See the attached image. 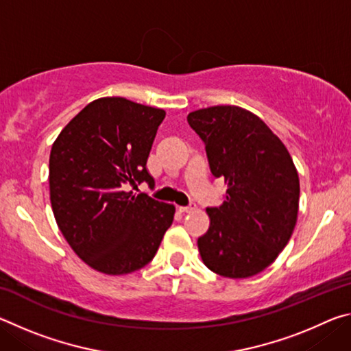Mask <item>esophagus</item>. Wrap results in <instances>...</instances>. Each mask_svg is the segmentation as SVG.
Segmentation results:
<instances>
[{
    "mask_svg": "<svg viewBox=\"0 0 351 351\" xmlns=\"http://www.w3.org/2000/svg\"><path fill=\"white\" fill-rule=\"evenodd\" d=\"M195 209H197V206H195V204H190V206L180 207V212H182V213H189V212H193Z\"/></svg>",
    "mask_w": 351,
    "mask_h": 351,
    "instance_id": "obj_1",
    "label": "esophagus"
}]
</instances>
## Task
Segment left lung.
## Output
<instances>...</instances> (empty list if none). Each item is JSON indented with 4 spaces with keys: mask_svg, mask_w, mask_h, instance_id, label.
Wrapping results in <instances>:
<instances>
[{
    "mask_svg": "<svg viewBox=\"0 0 351 351\" xmlns=\"http://www.w3.org/2000/svg\"><path fill=\"white\" fill-rule=\"evenodd\" d=\"M187 122L204 141L212 175L228 184L223 204L206 210L210 226L198 239L201 258L218 276L252 277L293 235L300 195L293 158L258 116L240 106L201 108Z\"/></svg>",
    "mask_w": 351,
    "mask_h": 351,
    "instance_id": "8db88e82",
    "label": "left lung"
}]
</instances>
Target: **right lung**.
<instances>
[{
	"label": "right lung",
	"instance_id": "right-lung-1",
	"mask_svg": "<svg viewBox=\"0 0 351 351\" xmlns=\"http://www.w3.org/2000/svg\"><path fill=\"white\" fill-rule=\"evenodd\" d=\"M165 111L123 97H100L71 119L51 148L49 195L56 221L93 269L130 274L153 260L175 206L127 192L147 170Z\"/></svg>",
	"mask_w": 351,
	"mask_h": 351
}]
</instances>
